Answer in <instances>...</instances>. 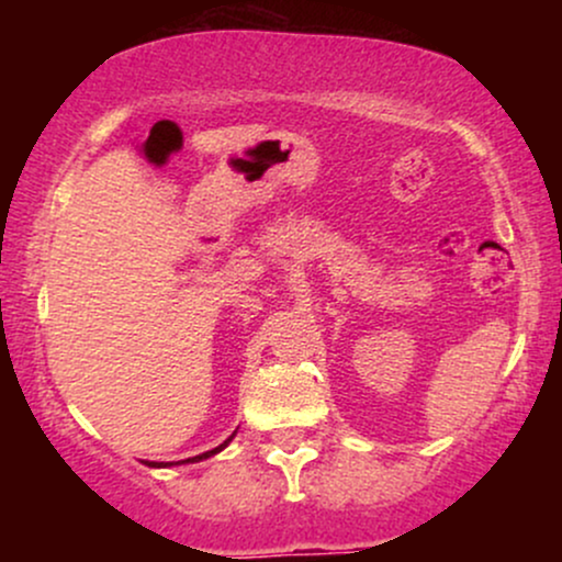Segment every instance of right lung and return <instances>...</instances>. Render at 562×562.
<instances>
[{
    "instance_id": "right-lung-1",
    "label": "right lung",
    "mask_w": 562,
    "mask_h": 562,
    "mask_svg": "<svg viewBox=\"0 0 562 562\" xmlns=\"http://www.w3.org/2000/svg\"><path fill=\"white\" fill-rule=\"evenodd\" d=\"M235 436V434H232ZM232 436L227 438V441L222 443V447H216V449H211V451H205V454H198V457H192V460H184V462H198V460H205V457H211V454H216V451H222L224 447H227V443L232 441ZM150 465H156V468H164V462H150ZM166 465H169V462H166Z\"/></svg>"
}]
</instances>
